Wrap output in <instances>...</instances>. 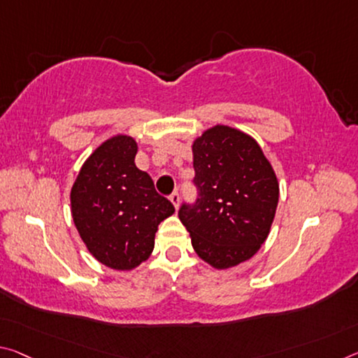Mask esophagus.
Masks as SVG:
<instances>
[{"label":"esophagus","mask_w":358,"mask_h":358,"mask_svg":"<svg viewBox=\"0 0 358 358\" xmlns=\"http://www.w3.org/2000/svg\"><path fill=\"white\" fill-rule=\"evenodd\" d=\"M170 202L173 203L175 208H178V206H180V194H178L177 191H175V192H172V194H170Z\"/></svg>","instance_id":"esophagus-1"}]
</instances>
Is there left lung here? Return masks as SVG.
<instances>
[{
	"mask_svg": "<svg viewBox=\"0 0 358 358\" xmlns=\"http://www.w3.org/2000/svg\"><path fill=\"white\" fill-rule=\"evenodd\" d=\"M194 203L180 221L196 253L215 269L250 259L268 239L279 202V181L257 140L229 126L210 127L192 143Z\"/></svg>",
	"mask_w": 358,
	"mask_h": 358,
	"instance_id": "left-lung-1",
	"label": "left lung"
}]
</instances>
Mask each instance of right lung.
I'll return each instance as SVG.
<instances>
[{
	"label": "right lung",
	"instance_id": "right-lung-1",
	"mask_svg": "<svg viewBox=\"0 0 358 358\" xmlns=\"http://www.w3.org/2000/svg\"><path fill=\"white\" fill-rule=\"evenodd\" d=\"M137 151L129 135L108 138L83 164L70 194L73 221L87 250L116 271L148 259L159 223L175 212L135 166Z\"/></svg>",
	"mask_w": 358,
	"mask_h": 358
}]
</instances>
